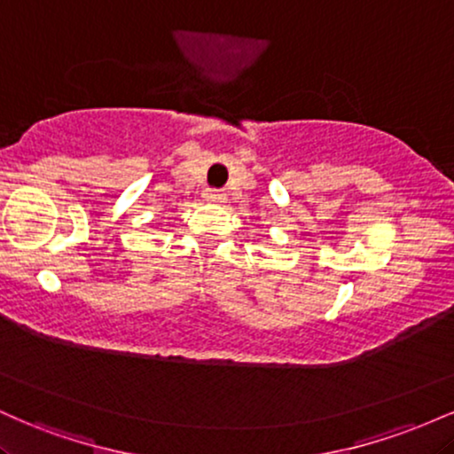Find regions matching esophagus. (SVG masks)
Returning a JSON list of instances; mask_svg holds the SVG:
<instances>
[{"label": "esophagus", "mask_w": 454, "mask_h": 454, "mask_svg": "<svg viewBox=\"0 0 454 454\" xmlns=\"http://www.w3.org/2000/svg\"><path fill=\"white\" fill-rule=\"evenodd\" d=\"M205 200L211 202V205H222V202H226V194L220 190H205Z\"/></svg>", "instance_id": "34e87169"}]
</instances>
